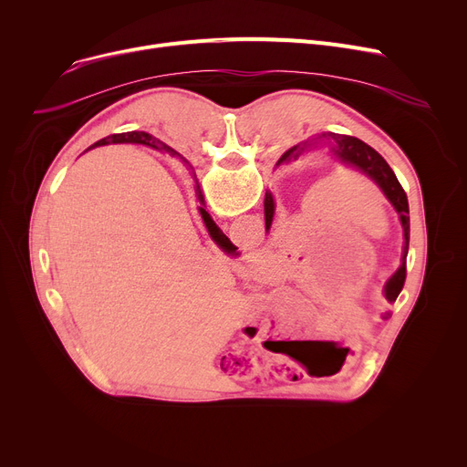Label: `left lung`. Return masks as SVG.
<instances>
[{"label": "left lung", "mask_w": 467, "mask_h": 467, "mask_svg": "<svg viewBox=\"0 0 467 467\" xmlns=\"http://www.w3.org/2000/svg\"><path fill=\"white\" fill-rule=\"evenodd\" d=\"M333 140V147L331 151L333 155L340 161L345 162L347 166H352L367 178H371L380 191L384 192L386 199L391 202V206L396 208V212L400 213V221L403 225V236H405V244H403V263L401 266L396 271V275L391 276L386 285H384V296L388 299V303H396L398 296L403 289L405 284V276H407V268H405V259H407V252H409V202H407V194L401 187V183L398 182L394 170L389 168V164L373 150L371 145H367L365 141L354 138V136H345V134H327ZM326 134H322L320 138H312L306 140L303 143L293 145L291 150H287L282 159L278 161V164L282 162H289V161H297L301 155H305L308 150L316 143H320L322 138H327ZM273 217H275V199L271 191L265 192V227L266 231L271 229L273 225Z\"/></svg>", "instance_id": "1"}]
</instances>
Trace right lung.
<instances>
[{
	"label": "right lung",
	"instance_id": "1",
	"mask_svg": "<svg viewBox=\"0 0 467 467\" xmlns=\"http://www.w3.org/2000/svg\"><path fill=\"white\" fill-rule=\"evenodd\" d=\"M108 143H143V145L153 147V150H164V151L174 153V150H170V147H168L166 143H162L161 140L153 138L151 134L138 132V130H134V132H122V134H111V136H108V138H104V140H100V141H96L92 147L108 145ZM189 168L192 170V166H189ZM194 192H196V199H199V202H201V208H199V210H201V215H202V219H204V225H206V229H208L212 240H213V242L217 244V246H219L221 250H223V252L234 254L238 248L223 234V231H221V229L213 223V219H212L210 213L204 210V194H202V191H201L199 182H196V176H194Z\"/></svg>",
	"mask_w": 467,
	"mask_h": 467
}]
</instances>
